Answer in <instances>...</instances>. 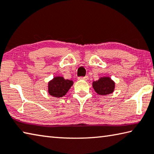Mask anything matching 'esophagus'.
I'll return each mask as SVG.
<instances>
[{
  "label": "esophagus",
  "instance_id": "1",
  "mask_svg": "<svg viewBox=\"0 0 154 154\" xmlns=\"http://www.w3.org/2000/svg\"><path fill=\"white\" fill-rule=\"evenodd\" d=\"M88 76H85V77H78V79L79 80H87L88 79Z\"/></svg>",
  "mask_w": 154,
  "mask_h": 154
}]
</instances>
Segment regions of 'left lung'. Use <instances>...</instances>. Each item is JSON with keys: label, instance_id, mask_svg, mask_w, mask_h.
Returning a JSON list of instances; mask_svg holds the SVG:
<instances>
[{"label": "left lung", "instance_id": "left-lung-1", "mask_svg": "<svg viewBox=\"0 0 154 154\" xmlns=\"http://www.w3.org/2000/svg\"><path fill=\"white\" fill-rule=\"evenodd\" d=\"M92 85L95 92L100 95H107L111 94L115 88L114 82L107 77H100L98 80L94 82Z\"/></svg>", "mask_w": 154, "mask_h": 154}]
</instances>
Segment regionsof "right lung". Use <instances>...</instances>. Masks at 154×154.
<instances>
[{"instance_id": "right-lung-1", "label": "right lung", "mask_w": 154, "mask_h": 154, "mask_svg": "<svg viewBox=\"0 0 154 154\" xmlns=\"http://www.w3.org/2000/svg\"><path fill=\"white\" fill-rule=\"evenodd\" d=\"M72 84L73 82L71 80L64 79L62 77H56L49 82V94L56 98L62 97L67 93Z\"/></svg>"}]
</instances>
